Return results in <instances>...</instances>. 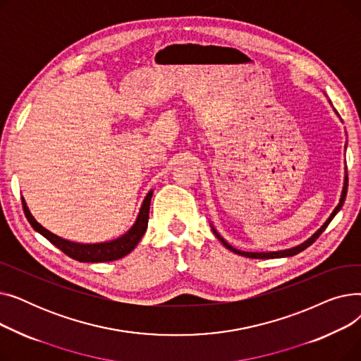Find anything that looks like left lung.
I'll return each instance as SVG.
<instances>
[{"mask_svg":"<svg viewBox=\"0 0 361 361\" xmlns=\"http://www.w3.org/2000/svg\"><path fill=\"white\" fill-rule=\"evenodd\" d=\"M347 188H348V176H345V181H344V188H343V195H341V200H339V204L335 207V211L332 212V215L329 216V219L324 224V226H322V228L312 237V238H309L306 243H302V244H300V245H297V247H294V249H288V250H281V252H272V253H247V252H240V250H237V249H234V247H231V245L226 243L215 230H214V233H215V235L218 237V240L225 245L226 249L228 250H231V252H234V253H237V255H241V256H244V257H252V259H275V257H287V256H294V255H297V253H300V252H302L305 249H307L310 244H313L317 238H319V235L324 233L325 230H326V226L329 225V222L332 221V218L336 215V212L341 209V206H343V203H344V200H345V196H347Z\"/></svg>","mask_w":361,"mask_h":361,"instance_id":"obj_1","label":"left lung"}]
</instances>
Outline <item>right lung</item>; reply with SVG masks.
Returning a JSON list of instances; mask_svg holds the SVG:
<instances>
[{"label":"right lung","instance_id":"right-lung-1","mask_svg":"<svg viewBox=\"0 0 361 361\" xmlns=\"http://www.w3.org/2000/svg\"><path fill=\"white\" fill-rule=\"evenodd\" d=\"M150 199H152V192L147 193L146 199L143 200L140 214L137 216L136 224L133 225V228L123 237L109 241V243H99V244H79V243H73L68 240H64L59 235H55L49 233L47 228L36 222L32 214L29 212L25 199H22L23 204V212L29 221V224L33 226V230H36L39 234H42L49 243H52L55 247H59L63 253H66L68 257L79 260V262H111V260H117L128 255L133 249L136 247L143 234L146 233L147 228V221H149V206H150Z\"/></svg>","mask_w":361,"mask_h":361}]
</instances>
